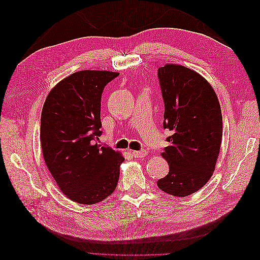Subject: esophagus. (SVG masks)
<instances>
[{
	"instance_id": "obj_1",
	"label": "esophagus",
	"mask_w": 260,
	"mask_h": 260,
	"mask_svg": "<svg viewBox=\"0 0 260 260\" xmlns=\"http://www.w3.org/2000/svg\"><path fill=\"white\" fill-rule=\"evenodd\" d=\"M147 154L146 151H144V149H142V151H132L131 152V155L133 157H136V158H143V157H145Z\"/></svg>"
}]
</instances>
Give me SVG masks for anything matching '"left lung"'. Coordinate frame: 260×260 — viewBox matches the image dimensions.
Segmentation results:
<instances>
[{
  "instance_id": "8db88e82",
  "label": "left lung",
  "mask_w": 260,
  "mask_h": 260,
  "mask_svg": "<svg viewBox=\"0 0 260 260\" xmlns=\"http://www.w3.org/2000/svg\"><path fill=\"white\" fill-rule=\"evenodd\" d=\"M157 75L165 104L164 129L171 132L161 154L169 172L157 185L184 198L205 185L215 170L222 139L221 108L211 85L194 70L167 64Z\"/></svg>"
}]
</instances>
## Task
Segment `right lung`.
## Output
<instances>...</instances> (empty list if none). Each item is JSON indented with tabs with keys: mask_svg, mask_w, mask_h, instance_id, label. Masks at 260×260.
Returning <instances> with one entry per match:
<instances>
[{
	"mask_svg": "<svg viewBox=\"0 0 260 260\" xmlns=\"http://www.w3.org/2000/svg\"><path fill=\"white\" fill-rule=\"evenodd\" d=\"M118 73L82 70L54 86L41 114L42 153L57 185L74 202L96 204L117 186L123 157L99 145L101 99Z\"/></svg>",
	"mask_w": 260,
	"mask_h": 260,
	"instance_id": "1",
	"label": "right lung"
}]
</instances>
